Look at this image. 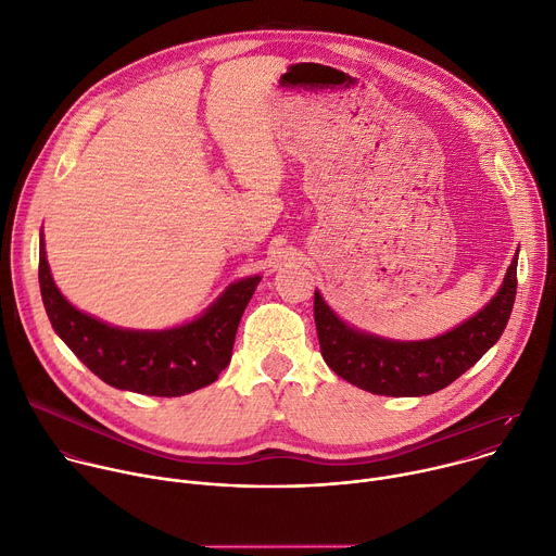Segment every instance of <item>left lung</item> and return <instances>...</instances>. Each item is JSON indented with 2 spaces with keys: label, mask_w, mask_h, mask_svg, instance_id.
Here are the masks:
<instances>
[{
  "label": "left lung",
  "mask_w": 556,
  "mask_h": 556,
  "mask_svg": "<svg viewBox=\"0 0 556 556\" xmlns=\"http://www.w3.org/2000/svg\"><path fill=\"white\" fill-rule=\"evenodd\" d=\"M517 260L519 252L485 308L462 326L424 341H394L352 328L315 290V324L324 362L341 379L372 394L424 396L450 386L506 330L517 296Z\"/></svg>",
  "instance_id": "1"
}]
</instances>
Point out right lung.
I'll return each instance as SVG.
<instances>
[{"mask_svg": "<svg viewBox=\"0 0 556 556\" xmlns=\"http://www.w3.org/2000/svg\"><path fill=\"white\" fill-rule=\"evenodd\" d=\"M260 279L255 275L230 283L190 324L168 330L115 328L77 311L60 292L39 239V288L53 330L99 379L150 396H181L217 381L230 364L237 326Z\"/></svg>", "mask_w": 556, "mask_h": 556, "instance_id": "1", "label": "right lung"}]
</instances>
